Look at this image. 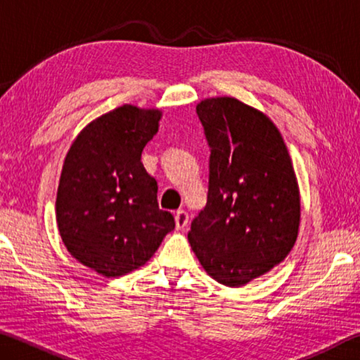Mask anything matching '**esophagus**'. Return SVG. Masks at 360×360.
Segmentation results:
<instances>
[{
  "label": "esophagus",
  "instance_id": "esophagus-1",
  "mask_svg": "<svg viewBox=\"0 0 360 360\" xmlns=\"http://www.w3.org/2000/svg\"><path fill=\"white\" fill-rule=\"evenodd\" d=\"M174 221H176V229H178V230L186 229L187 224H188V214H187V212H186L184 210L176 211Z\"/></svg>",
  "mask_w": 360,
  "mask_h": 360
}]
</instances>
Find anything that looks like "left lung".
<instances>
[{"label":"left lung","mask_w":360,"mask_h":360,"mask_svg":"<svg viewBox=\"0 0 360 360\" xmlns=\"http://www.w3.org/2000/svg\"><path fill=\"white\" fill-rule=\"evenodd\" d=\"M198 119L211 148L208 203L187 238L205 271L241 288L281 264L300 225V191L271 119L233 96L205 98Z\"/></svg>","instance_id":"8db88e82"}]
</instances>
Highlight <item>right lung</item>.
<instances>
[{
    "instance_id": "add662e5",
    "label": "right lung",
    "mask_w": 360,
    "mask_h": 360,
    "mask_svg": "<svg viewBox=\"0 0 360 360\" xmlns=\"http://www.w3.org/2000/svg\"><path fill=\"white\" fill-rule=\"evenodd\" d=\"M160 109L124 105L85 125L65 157L57 225L68 252L105 278L143 266L174 229L141 162Z\"/></svg>"
}]
</instances>
